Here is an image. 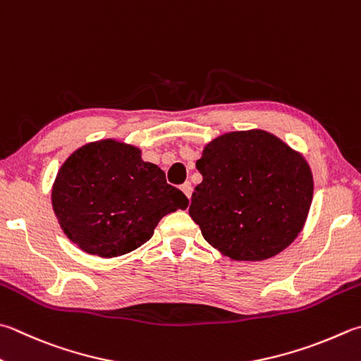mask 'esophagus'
<instances>
[{
  "mask_svg": "<svg viewBox=\"0 0 361 361\" xmlns=\"http://www.w3.org/2000/svg\"><path fill=\"white\" fill-rule=\"evenodd\" d=\"M182 192L183 193H185V196H187V198L190 200V196H192V192H193V187H192V182H183L182 183Z\"/></svg>",
  "mask_w": 361,
  "mask_h": 361,
  "instance_id": "34e87169",
  "label": "esophagus"
}]
</instances>
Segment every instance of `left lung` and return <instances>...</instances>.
Returning <instances> with one entry per match:
<instances>
[{
  "label": "left lung",
  "mask_w": 361,
  "mask_h": 361,
  "mask_svg": "<svg viewBox=\"0 0 361 361\" xmlns=\"http://www.w3.org/2000/svg\"><path fill=\"white\" fill-rule=\"evenodd\" d=\"M196 168L202 182L188 214L204 239L231 259H267L302 231L312 176L302 155L274 135H223L206 146Z\"/></svg>",
  "instance_id": "1"
}]
</instances>
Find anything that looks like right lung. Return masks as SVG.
<instances>
[{
  "label": "right lung",
  "instance_id": "obj_1",
  "mask_svg": "<svg viewBox=\"0 0 361 361\" xmlns=\"http://www.w3.org/2000/svg\"><path fill=\"white\" fill-rule=\"evenodd\" d=\"M51 204L69 239L90 255L116 257L137 250L188 198L140 149L113 140L91 142L64 161Z\"/></svg>",
  "mask_w": 361,
  "mask_h": 361
}]
</instances>
